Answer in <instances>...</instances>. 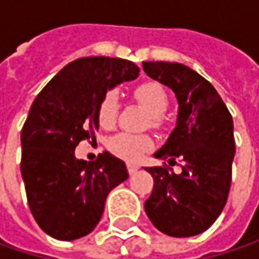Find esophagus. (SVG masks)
I'll use <instances>...</instances> for the list:
<instances>
[{
    "label": "esophagus",
    "mask_w": 259,
    "mask_h": 259,
    "mask_svg": "<svg viewBox=\"0 0 259 259\" xmlns=\"http://www.w3.org/2000/svg\"><path fill=\"white\" fill-rule=\"evenodd\" d=\"M138 168H140V167H138L137 164H131V163H130V164H128V173L130 174L137 173V171H138Z\"/></svg>",
    "instance_id": "34e87169"
}]
</instances>
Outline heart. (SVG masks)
Here are the masks:
<instances>
[{"instance_id": "obj_1", "label": "heart", "mask_w": 259, "mask_h": 259, "mask_svg": "<svg viewBox=\"0 0 259 259\" xmlns=\"http://www.w3.org/2000/svg\"><path fill=\"white\" fill-rule=\"evenodd\" d=\"M134 98L137 102L144 106L145 109L151 114V122L154 126L160 124L161 115L164 114L168 106V95L164 86L158 82H144L134 89ZM118 98L116 95L109 92L102 98L99 108H98V119L99 124L104 128L114 126L118 119ZM109 148L115 154L122 157L125 160H138L151 148V140L145 135L122 134L115 135L109 141Z\"/></svg>"}]
</instances>
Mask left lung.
Listing matches in <instances>:
<instances>
[{"instance_id":"8db88e82","label":"left lung","mask_w":259,"mask_h":259,"mask_svg":"<svg viewBox=\"0 0 259 259\" xmlns=\"http://www.w3.org/2000/svg\"><path fill=\"white\" fill-rule=\"evenodd\" d=\"M144 72L168 86L179 102L177 122L154 157L168 164L182 160V173L144 167L153 176L145 213L174 238L204 232L224 210L232 179L234 121L222 98L203 76L182 63L143 62Z\"/></svg>"}]
</instances>
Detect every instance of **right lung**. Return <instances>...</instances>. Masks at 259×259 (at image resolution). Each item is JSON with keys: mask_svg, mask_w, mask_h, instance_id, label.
Wrapping results in <instances>:
<instances>
[{"mask_svg": "<svg viewBox=\"0 0 259 259\" xmlns=\"http://www.w3.org/2000/svg\"><path fill=\"white\" fill-rule=\"evenodd\" d=\"M138 73L140 67L130 60L82 57L37 95L21 130V176L30 210L47 235L75 241L91 234L102 218L106 196L128 179L125 163L111 153L88 163L76 158L75 148L95 137L106 92Z\"/></svg>", "mask_w": 259, "mask_h": 259, "instance_id": "right-lung-1", "label": "right lung"}]
</instances>
